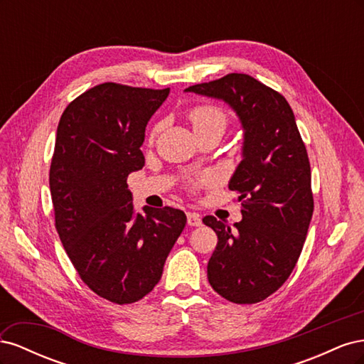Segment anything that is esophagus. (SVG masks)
<instances>
[{
    "label": "esophagus",
    "instance_id": "1",
    "mask_svg": "<svg viewBox=\"0 0 364 364\" xmlns=\"http://www.w3.org/2000/svg\"><path fill=\"white\" fill-rule=\"evenodd\" d=\"M186 222H188L190 226H200L202 218L199 214H196V213H186Z\"/></svg>",
    "mask_w": 364,
    "mask_h": 364
}]
</instances>
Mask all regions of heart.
<instances>
[{"label":"heart","mask_w":364,"mask_h":364,"mask_svg":"<svg viewBox=\"0 0 364 364\" xmlns=\"http://www.w3.org/2000/svg\"><path fill=\"white\" fill-rule=\"evenodd\" d=\"M188 118L191 121V126L196 132V135L202 134V132L208 130H225L228 124L226 114L215 106L211 105H199L193 107ZM211 178H205L203 181H209Z\"/></svg>","instance_id":"heart-1"}]
</instances>
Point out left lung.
<instances>
[{
	"label": "left lung",
	"mask_w": 364,
	"mask_h": 364,
	"mask_svg": "<svg viewBox=\"0 0 364 364\" xmlns=\"http://www.w3.org/2000/svg\"><path fill=\"white\" fill-rule=\"evenodd\" d=\"M185 92L225 102L243 129L241 161L229 181L243 218L234 226L203 218L218 237L208 281L234 304L264 301L290 277L313 215L310 161L294 114L279 92L247 74Z\"/></svg>",
	"instance_id": "1"
}]
</instances>
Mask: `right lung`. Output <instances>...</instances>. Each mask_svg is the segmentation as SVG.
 <instances>
[{
  "instance_id": "right-lung-1",
  "label": "right lung",
  "mask_w": 364,
  "mask_h": 364,
  "mask_svg": "<svg viewBox=\"0 0 364 364\" xmlns=\"http://www.w3.org/2000/svg\"><path fill=\"white\" fill-rule=\"evenodd\" d=\"M170 87H91L65 109L50 168L56 229L82 281L114 304L149 294L186 225L181 209L136 213L127 176L144 167L141 146Z\"/></svg>"
}]
</instances>
